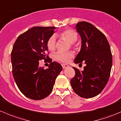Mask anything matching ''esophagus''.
Listing matches in <instances>:
<instances>
[{"label": "esophagus", "mask_w": 121, "mask_h": 121, "mask_svg": "<svg viewBox=\"0 0 121 121\" xmlns=\"http://www.w3.org/2000/svg\"><path fill=\"white\" fill-rule=\"evenodd\" d=\"M62 67H63V68H67L68 67V65H67V64H61Z\"/></svg>", "instance_id": "obj_1"}]
</instances>
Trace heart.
Segmentation results:
<instances>
[{"instance_id": "b5f03b06", "label": "heart", "mask_w": 121, "mask_h": 121, "mask_svg": "<svg viewBox=\"0 0 121 121\" xmlns=\"http://www.w3.org/2000/svg\"><path fill=\"white\" fill-rule=\"evenodd\" d=\"M58 35L62 39L68 40L73 46L74 44V42H75L78 39V33L77 31L71 29H65L60 33ZM56 47V37L54 36H52L47 40V47L48 50L53 52L55 50ZM73 56L74 53L72 51L67 52H58L55 54L54 58L56 60L62 63H67Z\"/></svg>"}]
</instances>
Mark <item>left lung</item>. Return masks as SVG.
Segmentation results:
<instances>
[{
	"instance_id": "8db88e82",
	"label": "left lung",
	"mask_w": 121,
	"mask_h": 121,
	"mask_svg": "<svg viewBox=\"0 0 121 121\" xmlns=\"http://www.w3.org/2000/svg\"><path fill=\"white\" fill-rule=\"evenodd\" d=\"M75 27L82 45L74 63L82 64L83 61L86 66L82 71L73 67L75 74L71 85L80 97L92 98L103 90L109 80L112 65L110 46L105 36L91 23L81 22Z\"/></svg>"
}]
</instances>
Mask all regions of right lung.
<instances>
[{
  "instance_id": "obj_1",
  "label": "right lung",
  "mask_w": 121,
  "mask_h": 121,
  "mask_svg": "<svg viewBox=\"0 0 121 121\" xmlns=\"http://www.w3.org/2000/svg\"><path fill=\"white\" fill-rule=\"evenodd\" d=\"M55 27H34L16 40L11 53L12 74L19 90L27 98L40 100L49 95L62 66L52 62L47 42ZM50 63L49 68L38 66L39 60Z\"/></svg>"
}]
</instances>
